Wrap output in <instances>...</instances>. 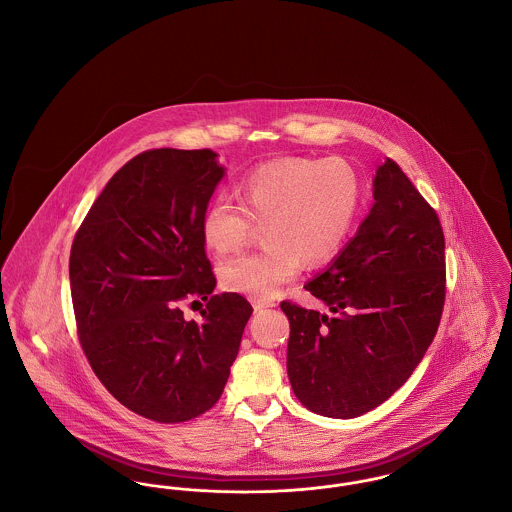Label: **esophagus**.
<instances>
[{"label": "esophagus", "mask_w": 512, "mask_h": 512, "mask_svg": "<svg viewBox=\"0 0 512 512\" xmlns=\"http://www.w3.org/2000/svg\"><path fill=\"white\" fill-rule=\"evenodd\" d=\"M275 300H266V298H258L254 300V310H264V308H273Z\"/></svg>", "instance_id": "1"}]
</instances>
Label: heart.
<instances>
[{"label":"heart","instance_id":"heart-1","mask_svg":"<svg viewBox=\"0 0 512 512\" xmlns=\"http://www.w3.org/2000/svg\"><path fill=\"white\" fill-rule=\"evenodd\" d=\"M238 202L219 194L204 208L200 231L217 254L248 243L254 221H266V246L227 260L219 281L227 291L271 298L295 279L302 262L325 264L347 243L362 202V179L345 158H279L248 169Z\"/></svg>","mask_w":512,"mask_h":512}]
</instances>
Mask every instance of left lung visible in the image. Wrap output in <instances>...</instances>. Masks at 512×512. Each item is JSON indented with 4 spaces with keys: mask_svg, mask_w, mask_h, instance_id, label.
I'll use <instances>...</instances> for the list:
<instances>
[{
    "mask_svg": "<svg viewBox=\"0 0 512 512\" xmlns=\"http://www.w3.org/2000/svg\"><path fill=\"white\" fill-rule=\"evenodd\" d=\"M374 206L333 264L304 289L335 316L283 300L296 399L329 418L387 401L424 358L445 304V235L435 210L387 160Z\"/></svg>",
    "mask_w": 512,
    "mask_h": 512,
    "instance_id": "8db88e82",
    "label": "left lung"
}]
</instances>
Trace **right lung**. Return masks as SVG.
<instances>
[{
  "instance_id": "1",
  "label": "right lung",
  "mask_w": 512,
  "mask_h": 512,
  "mask_svg": "<svg viewBox=\"0 0 512 512\" xmlns=\"http://www.w3.org/2000/svg\"><path fill=\"white\" fill-rule=\"evenodd\" d=\"M204 150L158 148L125 163L96 198L69 258L82 350L109 393L160 424L219 401L252 306L214 295L200 231L223 167ZM204 299L203 322L178 304Z\"/></svg>"
}]
</instances>
